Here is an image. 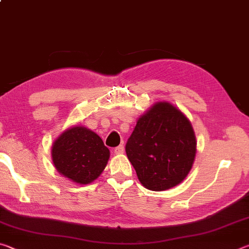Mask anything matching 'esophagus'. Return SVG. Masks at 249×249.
<instances>
[{"label":"esophagus","instance_id":"1","mask_svg":"<svg viewBox=\"0 0 249 249\" xmlns=\"http://www.w3.org/2000/svg\"><path fill=\"white\" fill-rule=\"evenodd\" d=\"M114 153L116 154V155H122L124 153V146L123 145H120V146H117L116 148L114 149Z\"/></svg>","mask_w":249,"mask_h":249}]
</instances>
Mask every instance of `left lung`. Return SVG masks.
Returning <instances> with one entry per match:
<instances>
[{"mask_svg": "<svg viewBox=\"0 0 249 249\" xmlns=\"http://www.w3.org/2000/svg\"><path fill=\"white\" fill-rule=\"evenodd\" d=\"M125 150L141 183L148 190L163 191L190 172L196 153V135L180 109L157 102L138 119Z\"/></svg>", "mask_w": 249, "mask_h": 249, "instance_id": "8db88e82", "label": "left lung"}]
</instances>
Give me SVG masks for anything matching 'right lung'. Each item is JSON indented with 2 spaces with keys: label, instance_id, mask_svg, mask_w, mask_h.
Here are the masks:
<instances>
[{
  "label": "right lung",
  "instance_id": "obj_1",
  "mask_svg": "<svg viewBox=\"0 0 249 249\" xmlns=\"http://www.w3.org/2000/svg\"><path fill=\"white\" fill-rule=\"evenodd\" d=\"M52 157L59 174L73 182L88 184L102 174L109 150L98 134L78 125L53 142Z\"/></svg>",
  "mask_w": 249,
  "mask_h": 249
}]
</instances>
